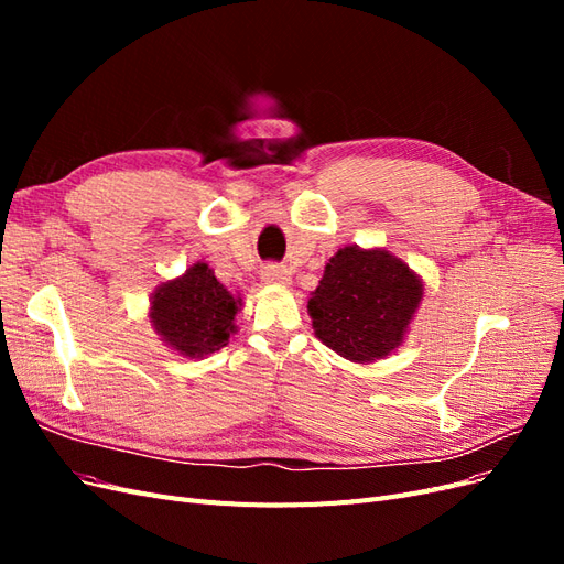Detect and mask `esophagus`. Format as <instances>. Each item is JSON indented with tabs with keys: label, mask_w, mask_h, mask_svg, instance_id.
Here are the masks:
<instances>
[{
	"label": "esophagus",
	"mask_w": 564,
	"mask_h": 564,
	"mask_svg": "<svg viewBox=\"0 0 564 564\" xmlns=\"http://www.w3.org/2000/svg\"><path fill=\"white\" fill-rule=\"evenodd\" d=\"M261 280L268 284H286L289 282V270L278 263H268L261 268Z\"/></svg>",
	"instance_id": "34e87169"
}]
</instances>
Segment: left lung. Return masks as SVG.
<instances>
[{
    "label": "left lung",
    "mask_w": 564,
    "mask_h": 564,
    "mask_svg": "<svg viewBox=\"0 0 564 564\" xmlns=\"http://www.w3.org/2000/svg\"><path fill=\"white\" fill-rule=\"evenodd\" d=\"M421 301V282L388 251L338 249L308 301L324 346L355 362H371L395 348Z\"/></svg>",
    "instance_id": "1"
}]
</instances>
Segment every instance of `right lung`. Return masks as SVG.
<instances>
[{
	"mask_svg": "<svg viewBox=\"0 0 564 564\" xmlns=\"http://www.w3.org/2000/svg\"><path fill=\"white\" fill-rule=\"evenodd\" d=\"M235 301L207 263H197L181 280L166 282L152 296V324L169 346L185 357L224 348L235 329Z\"/></svg>",
	"mask_w": 564,
	"mask_h": 564,
	"instance_id": "1",
	"label": "right lung"
}]
</instances>
